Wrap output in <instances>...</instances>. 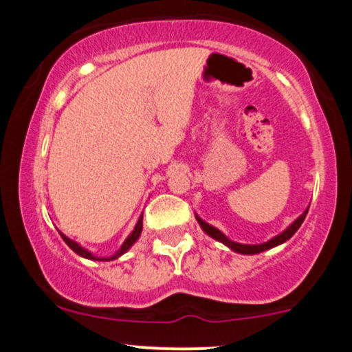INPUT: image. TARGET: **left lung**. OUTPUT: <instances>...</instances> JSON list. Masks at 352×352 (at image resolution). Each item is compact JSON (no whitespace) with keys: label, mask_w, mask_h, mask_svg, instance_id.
Masks as SVG:
<instances>
[{"label":"left lung","mask_w":352,"mask_h":352,"mask_svg":"<svg viewBox=\"0 0 352 352\" xmlns=\"http://www.w3.org/2000/svg\"><path fill=\"white\" fill-rule=\"evenodd\" d=\"M306 214H308V209H306L303 214H301L298 219H296L294 223H292L289 228H287L285 231H282L280 234H277L276 237H273V239L268 241V242H263V244H256V245H249V244H239V242H234V241H230L228 237L221 232L220 230H217L215 226H212L209 223H206L204 220L199 219V217L196 215V220L197 223L201 225L202 230H204L207 234H209L210 237H214V239H217L219 242H221V244H225L230 247L231 250L237 252V254H244V255H255V254H260V252H265L268 249H273V247L282 244V242L289 241L292 236L295 234L296 231H298V228L301 226V223H303L305 219H306Z\"/></svg>","instance_id":"1"}]
</instances>
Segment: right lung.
<instances>
[{
  "mask_svg": "<svg viewBox=\"0 0 352 352\" xmlns=\"http://www.w3.org/2000/svg\"><path fill=\"white\" fill-rule=\"evenodd\" d=\"M142 226H143V214L140 215V219H138V221H137V225H135V228H133V231L131 232V234L127 236V239L124 241V244L121 245V249L116 252L115 255H111V256H107V258H102V256H96V255H92L91 252L89 250H86L84 249V247H81L78 244V242H75V241H72L70 237H67L65 234H62L60 232V236H62V239L65 241V244L70 247V249L73 250V252H76V254L79 255V256H82V258H89V260H97V261H111V260H116L118 256H121L122 254H126V252L131 249V247L133 245V242H135L138 237H140V232H142Z\"/></svg>",
  "mask_w": 352,
  "mask_h": 352,
  "instance_id": "obj_1",
  "label": "right lung"
}]
</instances>
